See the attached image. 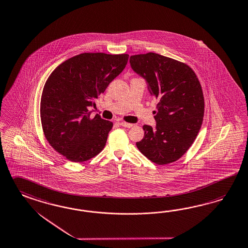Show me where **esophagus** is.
I'll return each mask as SVG.
<instances>
[{
    "label": "esophagus",
    "mask_w": 248,
    "mask_h": 248,
    "mask_svg": "<svg viewBox=\"0 0 248 248\" xmlns=\"http://www.w3.org/2000/svg\"><path fill=\"white\" fill-rule=\"evenodd\" d=\"M121 125L122 127H128V128L133 126V124H131V123H127V122H124V121L121 122Z\"/></svg>",
    "instance_id": "34e87169"
}]
</instances>
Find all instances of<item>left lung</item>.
Wrapping results in <instances>:
<instances>
[{"label":"left lung","mask_w":248,"mask_h":248,"mask_svg":"<svg viewBox=\"0 0 248 248\" xmlns=\"http://www.w3.org/2000/svg\"><path fill=\"white\" fill-rule=\"evenodd\" d=\"M134 72L147 83L151 95L158 99L156 126L144 125L140 152L157 165L181 158L201 129L204 97L197 76L189 65L155 53L131 56Z\"/></svg>","instance_id":"obj_1"}]
</instances>
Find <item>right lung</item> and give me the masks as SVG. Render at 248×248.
Instances as JSON below:
<instances>
[{
	"mask_svg": "<svg viewBox=\"0 0 248 248\" xmlns=\"http://www.w3.org/2000/svg\"><path fill=\"white\" fill-rule=\"evenodd\" d=\"M127 54L83 53L71 57L51 73L40 101V119L51 146L72 162L94 157L106 145L112 122L89 107L125 68Z\"/></svg>",
	"mask_w": 248,
	"mask_h": 248,
	"instance_id": "right-lung-1",
	"label": "right lung"
}]
</instances>
